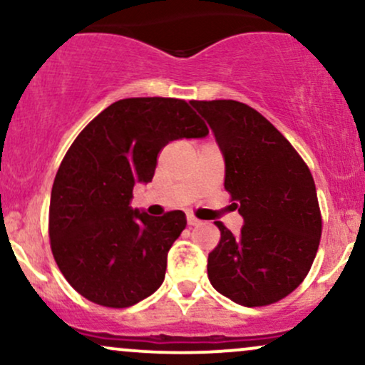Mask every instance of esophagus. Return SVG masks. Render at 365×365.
<instances>
[{
    "label": "esophagus",
    "instance_id": "34e87169",
    "mask_svg": "<svg viewBox=\"0 0 365 365\" xmlns=\"http://www.w3.org/2000/svg\"><path fill=\"white\" fill-rule=\"evenodd\" d=\"M187 223H188V226H197V225H200V220H197L195 216H187Z\"/></svg>",
    "mask_w": 365,
    "mask_h": 365
}]
</instances>
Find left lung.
I'll return each instance as SVG.
<instances>
[{
    "label": "left lung",
    "mask_w": 365,
    "mask_h": 365,
    "mask_svg": "<svg viewBox=\"0 0 365 365\" xmlns=\"http://www.w3.org/2000/svg\"><path fill=\"white\" fill-rule=\"evenodd\" d=\"M225 156V190L244 216L240 235L221 221L209 282L245 307L276 304L311 271L322 217L311 170L283 133L249 104L190 101Z\"/></svg>",
    "instance_id": "left-lung-1"
}]
</instances>
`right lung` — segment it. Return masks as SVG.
Listing matches in <instances>:
<instances>
[{
    "label": "right lung",
    "instance_id": "right-lung-1",
    "mask_svg": "<svg viewBox=\"0 0 365 365\" xmlns=\"http://www.w3.org/2000/svg\"><path fill=\"white\" fill-rule=\"evenodd\" d=\"M207 133L188 103L175 98L120 99L78 133L53 183L49 242L82 297L125 309L161 287L185 212L153 217L132 209L133 185L153 180L168 142Z\"/></svg>",
    "mask_w": 365,
    "mask_h": 365
}]
</instances>
